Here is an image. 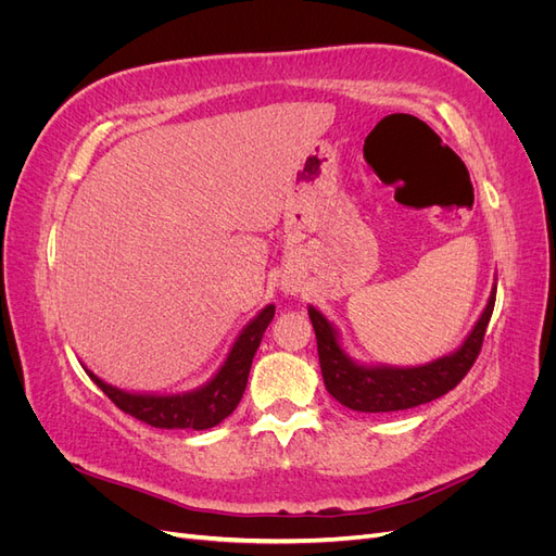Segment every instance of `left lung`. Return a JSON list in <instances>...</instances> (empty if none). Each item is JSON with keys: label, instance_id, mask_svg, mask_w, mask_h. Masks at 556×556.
<instances>
[{"label": "left lung", "instance_id": "obj_1", "mask_svg": "<svg viewBox=\"0 0 556 556\" xmlns=\"http://www.w3.org/2000/svg\"><path fill=\"white\" fill-rule=\"evenodd\" d=\"M494 301L496 292H492L490 304L478 319L476 329L470 331L454 355L415 368H371L350 362L336 341V331L327 323V317L315 308H308L327 392L343 406L359 413L408 410L419 403H429L447 394L476 364L494 311Z\"/></svg>", "mask_w": 556, "mask_h": 556}]
</instances>
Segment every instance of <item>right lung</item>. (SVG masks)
Listing matches in <instances>:
<instances>
[{
  "instance_id": "1",
  "label": "right lung",
  "mask_w": 556,
  "mask_h": 556,
  "mask_svg": "<svg viewBox=\"0 0 556 556\" xmlns=\"http://www.w3.org/2000/svg\"><path fill=\"white\" fill-rule=\"evenodd\" d=\"M276 306H266L252 323L243 329L239 341L233 343L225 366L217 376L201 390L174 396H150V394H127L123 390L99 380L88 374L92 382L102 390L123 413L141 419L155 429H211L220 425L227 415L233 413L245 392L252 357L262 343V336L274 319Z\"/></svg>"
}]
</instances>
